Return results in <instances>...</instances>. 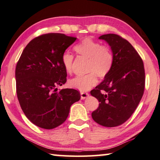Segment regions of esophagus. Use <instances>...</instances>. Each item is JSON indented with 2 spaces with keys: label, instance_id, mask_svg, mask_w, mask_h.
<instances>
[{
  "label": "esophagus",
  "instance_id": "obj_1",
  "mask_svg": "<svg viewBox=\"0 0 160 160\" xmlns=\"http://www.w3.org/2000/svg\"><path fill=\"white\" fill-rule=\"evenodd\" d=\"M80 95H81V99H85L89 96V94L87 92H81Z\"/></svg>",
  "mask_w": 160,
  "mask_h": 160
}]
</instances>
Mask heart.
I'll return each mask as SVG.
<instances>
[{
  "mask_svg": "<svg viewBox=\"0 0 160 160\" xmlns=\"http://www.w3.org/2000/svg\"><path fill=\"white\" fill-rule=\"evenodd\" d=\"M80 55L89 58L87 71L89 73L75 77L69 81L70 88L81 92L90 90L97 82V76L104 78L109 74L113 65V55L107 47L90 38H86L74 47ZM62 64L66 72L70 73L73 66V56L69 53L62 56Z\"/></svg>",
  "mask_w": 160,
  "mask_h": 160,
  "instance_id": "b5f03b06",
  "label": "heart"
}]
</instances>
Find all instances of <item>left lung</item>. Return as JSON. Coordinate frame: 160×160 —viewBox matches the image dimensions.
Wrapping results in <instances>:
<instances>
[{
  "instance_id": "1",
  "label": "left lung",
  "mask_w": 160,
  "mask_h": 160,
  "mask_svg": "<svg viewBox=\"0 0 160 160\" xmlns=\"http://www.w3.org/2000/svg\"><path fill=\"white\" fill-rule=\"evenodd\" d=\"M111 47L113 65L104 80L90 92L99 107L92 113L93 120L105 127L120 126L136 109L144 93L145 69L133 47L114 34L102 35Z\"/></svg>"
}]
</instances>
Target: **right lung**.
Returning a JSON list of instances; mask_svg holds the SVG:
<instances>
[{
    "label": "right lung",
    "mask_w": 160,
    "mask_h": 160,
    "mask_svg": "<svg viewBox=\"0 0 160 160\" xmlns=\"http://www.w3.org/2000/svg\"><path fill=\"white\" fill-rule=\"evenodd\" d=\"M76 40L64 34L49 33L34 38L23 50L15 68L19 103L34 125L52 129L61 125L73 103L80 99L74 89L57 86L66 82L62 56Z\"/></svg>",
    "instance_id": "right-lung-1"
}]
</instances>
